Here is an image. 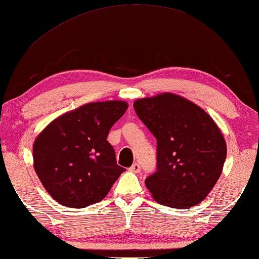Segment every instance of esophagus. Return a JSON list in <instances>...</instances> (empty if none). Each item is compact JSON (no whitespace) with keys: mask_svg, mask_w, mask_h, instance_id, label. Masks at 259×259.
<instances>
[{"mask_svg":"<svg viewBox=\"0 0 259 259\" xmlns=\"http://www.w3.org/2000/svg\"><path fill=\"white\" fill-rule=\"evenodd\" d=\"M140 169H141V167H140V164H139V163H133L130 168V170L132 171V173H139Z\"/></svg>","mask_w":259,"mask_h":259,"instance_id":"obj_1","label":"esophagus"}]
</instances>
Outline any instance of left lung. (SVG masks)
<instances>
[{"mask_svg": "<svg viewBox=\"0 0 259 259\" xmlns=\"http://www.w3.org/2000/svg\"><path fill=\"white\" fill-rule=\"evenodd\" d=\"M139 119L156 139V171L145 185L157 203L190 208L211 192L222 174L226 140L212 118L173 93L138 99Z\"/></svg>", "mask_w": 259, "mask_h": 259, "instance_id": "1", "label": "left lung"}]
</instances>
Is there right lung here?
Instances as JSON below:
<instances>
[{"instance_id": "right-lung-1", "label": "right lung", "mask_w": 259, "mask_h": 259, "mask_svg": "<svg viewBox=\"0 0 259 259\" xmlns=\"http://www.w3.org/2000/svg\"><path fill=\"white\" fill-rule=\"evenodd\" d=\"M127 107L120 100L86 104L55 119L37 137L33 168L58 203L69 208L95 204L125 171L107 136Z\"/></svg>"}]
</instances>
